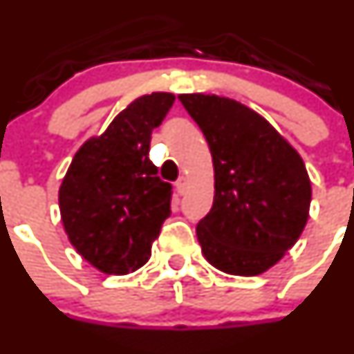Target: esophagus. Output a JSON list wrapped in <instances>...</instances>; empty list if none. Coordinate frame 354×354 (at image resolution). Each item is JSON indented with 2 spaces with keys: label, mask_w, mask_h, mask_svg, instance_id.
Instances as JSON below:
<instances>
[{
  "label": "esophagus",
  "mask_w": 354,
  "mask_h": 354,
  "mask_svg": "<svg viewBox=\"0 0 354 354\" xmlns=\"http://www.w3.org/2000/svg\"><path fill=\"white\" fill-rule=\"evenodd\" d=\"M176 187H177L178 194H184L185 189H187V177H184V176L178 177L177 182H176Z\"/></svg>",
  "instance_id": "34e87169"
}]
</instances>
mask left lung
Listing matches in <instances>:
<instances>
[{
	"label": "left lung",
	"instance_id": "obj_1",
	"mask_svg": "<svg viewBox=\"0 0 354 354\" xmlns=\"http://www.w3.org/2000/svg\"><path fill=\"white\" fill-rule=\"evenodd\" d=\"M205 134L215 170V198L196 227L209 265L230 275L267 272L299 239L311 184L299 153L239 101L178 94Z\"/></svg>",
	"mask_w": 354,
	"mask_h": 354
}]
</instances>
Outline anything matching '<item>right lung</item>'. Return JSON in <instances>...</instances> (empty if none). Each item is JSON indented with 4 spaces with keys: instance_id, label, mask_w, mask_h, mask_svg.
<instances>
[{
    "instance_id": "1",
    "label": "right lung",
    "mask_w": 354,
    "mask_h": 354,
    "mask_svg": "<svg viewBox=\"0 0 354 354\" xmlns=\"http://www.w3.org/2000/svg\"><path fill=\"white\" fill-rule=\"evenodd\" d=\"M172 93L132 101L101 136L73 156L58 192L59 213L77 253L103 274L141 268L170 215L172 185L149 162L153 129L172 108Z\"/></svg>"
}]
</instances>
